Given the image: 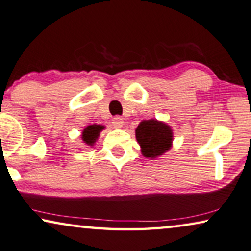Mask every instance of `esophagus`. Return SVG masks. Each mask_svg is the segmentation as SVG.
Here are the masks:
<instances>
[{
  "label": "esophagus",
  "mask_w": 251,
  "mask_h": 251,
  "mask_svg": "<svg viewBox=\"0 0 251 251\" xmlns=\"http://www.w3.org/2000/svg\"><path fill=\"white\" fill-rule=\"evenodd\" d=\"M111 123L115 128H122L123 125H124V119H123L121 116H115V117L112 118Z\"/></svg>",
  "instance_id": "obj_1"
}]
</instances>
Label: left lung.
<instances>
[{"mask_svg": "<svg viewBox=\"0 0 251 251\" xmlns=\"http://www.w3.org/2000/svg\"><path fill=\"white\" fill-rule=\"evenodd\" d=\"M136 140L142 148L144 157L156 158L166 152L172 146L171 127L164 123L150 119L140 123L135 130Z\"/></svg>", "mask_w": 251, "mask_h": 251, "instance_id": "obj_1", "label": "left lung"}]
</instances>
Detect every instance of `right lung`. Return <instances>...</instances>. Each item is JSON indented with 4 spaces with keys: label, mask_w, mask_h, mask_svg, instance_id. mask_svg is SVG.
Listing matches in <instances>:
<instances>
[{
    "label": "right lung",
    "mask_w": 251,
    "mask_h": 251,
    "mask_svg": "<svg viewBox=\"0 0 251 251\" xmlns=\"http://www.w3.org/2000/svg\"><path fill=\"white\" fill-rule=\"evenodd\" d=\"M103 128L104 127L101 125H91L89 127H86V128L83 130V135H82L83 141L86 144H89V146H93L94 142L98 139L99 133H100V130H102Z\"/></svg>",
    "instance_id": "obj_1"
}]
</instances>
